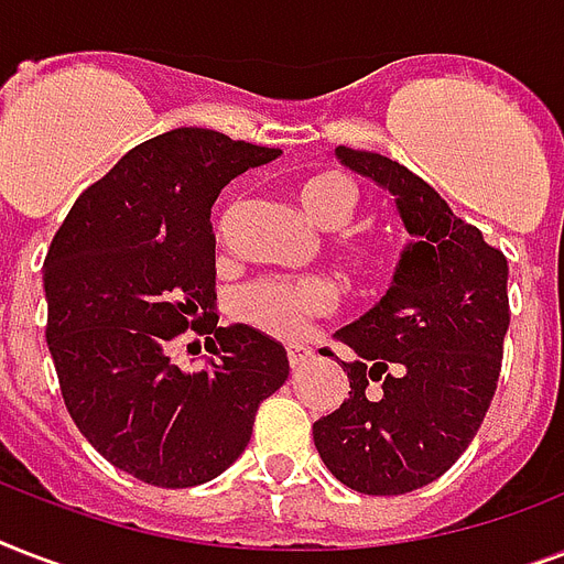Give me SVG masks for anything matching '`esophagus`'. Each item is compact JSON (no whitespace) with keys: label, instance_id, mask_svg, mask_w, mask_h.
<instances>
[{"label":"esophagus","instance_id":"1","mask_svg":"<svg viewBox=\"0 0 564 564\" xmlns=\"http://www.w3.org/2000/svg\"><path fill=\"white\" fill-rule=\"evenodd\" d=\"M286 357H290L292 369H299V366H304L307 360H313V348H307V345H290V348H286Z\"/></svg>","mask_w":564,"mask_h":564}]
</instances>
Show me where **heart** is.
I'll list each match as a JSON object with an SVG mask.
<instances>
[{
    "label": "heart",
    "instance_id": "obj_1",
    "mask_svg": "<svg viewBox=\"0 0 564 564\" xmlns=\"http://www.w3.org/2000/svg\"><path fill=\"white\" fill-rule=\"evenodd\" d=\"M299 204L304 216L318 228H343L351 219L354 189L339 175H318L301 184ZM371 251L354 248L351 260L357 265L366 263ZM336 304V292L318 278L304 281H283V278H265V281L248 283L234 299V316L242 325L254 327L260 334L274 339H299L304 336L313 318L327 316Z\"/></svg>",
    "mask_w": 564,
    "mask_h": 564
}]
</instances>
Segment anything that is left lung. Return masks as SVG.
<instances>
[{
	"mask_svg": "<svg viewBox=\"0 0 564 564\" xmlns=\"http://www.w3.org/2000/svg\"><path fill=\"white\" fill-rule=\"evenodd\" d=\"M334 154L392 195L410 242L383 299L336 330L357 354L343 362L351 392L313 424V442L348 489L403 495L442 477L489 412L509 330L507 257L398 161Z\"/></svg>",
	"mask_w": 564,
	"mask_h": 564,
	"instance_id": "left-lung-1",
	"label": "left lung"
}]
</instances>
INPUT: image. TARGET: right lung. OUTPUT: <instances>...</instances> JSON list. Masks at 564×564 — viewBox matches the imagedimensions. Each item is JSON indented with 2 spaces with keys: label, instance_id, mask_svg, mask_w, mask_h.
<instances>
[{
  "label": "right lung",
  "instance_id": "add662e5",
  "mask_svg": "<svg viewBox=\"0 0 564 564\" xmlns=\"http://www.w3.org/2000/svg\"><path fill=\"white\" fill-rule=\"evenodd\" d=\"M278 154L207 128L158 134L75 198L48 246L46 343L66 410L110 465L149 486L219 477L290 375L278 339L219 327L213 313V202ZM187 326L214 334L198 372L169 357Z\"/></svg>",
  "mask_w": 564,
  "mask_h": 564
}]
</instances>
